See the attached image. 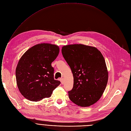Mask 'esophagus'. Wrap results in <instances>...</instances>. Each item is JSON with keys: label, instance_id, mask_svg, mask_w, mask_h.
<instances>
[{"label": "esophagus", "instance_id": "1", "mask_svg": "<svg viewBox=\"0 0 131 131\" xmlns=\"http://www.w3.org/2000/svg\"><path fill=\"white\" fill-rule=\"evenodd\" d=\"M60 81H61V83L63 84V78H61V79H60Z\"/></svg>", "mask_w": 131, "mask_h": 131}]
</instances>
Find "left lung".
Here are the masks:
<instances>
[{
	"label": "left lung",
	"mask_w": 131,
	"mask_h": 131,
	"mask_svg": "<svg viewBox=\"0 0 131 131\" xmlns=\"http://www.w3.org/2000/svg\"><path fill=\"white\" fill-rule=\"evenodd\" d=\"M61 51L73 75L69 99L78 106L93 105L102 96L108 81L103 55L97 48L81 44L64 46Z\"/></svg>",
	"instance_id": "obj_1"
}]
</instances>
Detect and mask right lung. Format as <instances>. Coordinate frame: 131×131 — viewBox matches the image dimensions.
I'll return each mask as SVG.
<instances>
[{
	"instance_id": "right-lung-1",
	"label": "right lung",
	"mask_w": 131,
	"mask_h": 131,
	"mask_svg": "<svg viewBox=\"0 0 131 131\" xmlns=\"http://www.w3.org/2000/svg\"><path fill=\"white\" fill-rule=\"evenodd\" d=\"M59 53L58 46L49 43L36 45L20 59L16 69L17 84L20 92L31 101L51 96L60 84L54 79L51 63Z\"/></svg>"
}]
</instances>
